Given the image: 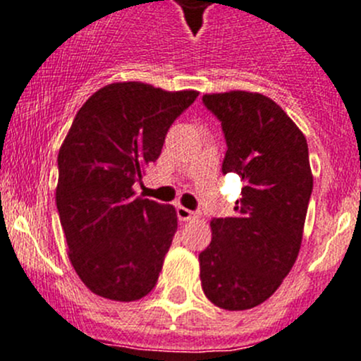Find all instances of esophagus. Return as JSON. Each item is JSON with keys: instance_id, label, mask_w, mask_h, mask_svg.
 <instances>
[{"instance_id": "esophagus-1", "label": "esophagus", "mask_w": 361, "mask_h": 361, "mask_svg": "<svg viewBox=\"0 0 361 361\" xmlns=\"http://www.w3.org/2000/svg\"><path fill=\"white\" fill-rule=\"evenodd\" d=\"M177 217H179V221L185 222V221H192V219L196 217V214L185 207H177Z\"/></svg>"}]
</instances>
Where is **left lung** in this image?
Instances as JSON below:
<instances>
[{"mask_svg":"<svg viewBox=\"0 0 361 361\" xmlns=\"http://www.w3.org/2000/svg\"><path fill=\"white\" fill-rule=\"evenodd\" d=\"M203 104L219 118L228 144L222 172L238 173L245 185L235 215L212 219L200 280L215 306L250 310L276 292L299 255L313 191L307 142L262 94H207Z\"/></svg>","mask_w":361,"mask_h":361,"instance_id":"8db88e82","label":"left lung"}]
</instances>
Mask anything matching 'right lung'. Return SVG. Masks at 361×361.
I'll return each mask as SVG.
<instances>
[{
    "mask_svg": "<svg viewBox=\"0 0 361 361\" xmlns=\"http://www.w3.org/2000/svg\"><path fill=\"white\" fill-rule=\"evenodd\" d=\"M196 97L123 81L100 88L76 113L59 151L55 202L69 261L100 297L132 302L158 281L177 214L135 196V184Z\"/></svg>",
    "mask_w": 361,
    "mask_h": 361,
    "instance_id": "right-lung-1",
    "label": "right lung"
}]
</instances>
